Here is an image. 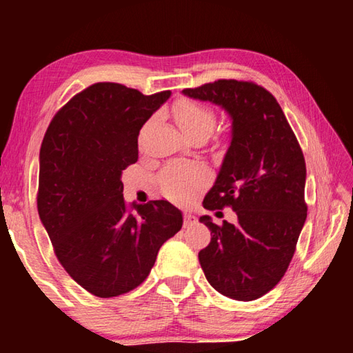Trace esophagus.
I'll use <instances>...</instances> for the list:
<instances>
[{
	"instance_id": "34e87169",
	"label": "esophagus",
	"mask_w": 353,
	"mask_h": 353,
	"mask_svg": "<svg viewBox=\"0 0 353 353\" xmlns=\"http://www.w3.org/2000/svg\"><path fill=\"white\" fill-rule=\"evenodd\" d=\"M194 223H196L194 214H191V213L183 214V227H190V225H193Z\"/></svg>"
}]
</instances>
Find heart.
I'll list each match as a JSON object with an SVG mask.
<instances>
[{"mask_svg":"<svg viewBox=\"0 0 353 353\" xmlns=\"http://www.w3.org/2000/svg\"><path fill=\"white\" fill-rule=\"evenodd\" d=\"M176 119L179 128L185 135L194 132L210 134L216 118L208 107L193 103V101H183L176 109ZM205 181V172L201 166H187V165H171L166 168L160 182H162L163 191L171 198L181 199L188 196L191 191L201 187Z\"/></svg>","mask_w":353,"mask_h":353,"instance_id":"heart-1","label":"heart"}]
</instances>
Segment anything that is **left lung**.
Segmentation results:
<instances>
[{"label": "left lung", "mask_w": 353, "mask_h": 353, "mask_svg": "<svg viewBox=\"0 0 353 353\" xmlns=\"http://www.w3.org/2000/svg\"><path fill=\"white\" fill-rule=\"evenodd\" d=\"M182 93L219 105L232 119L229 149L202 204L232 207L238 223L201 216L212 232L201 268L223 296L255 301L285 276L305 224V159L282 107L256 83L219 79Z\"/></svg>", "instance_id": "obj_1"}]
</instances>
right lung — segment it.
I'll use <instances>...</instances> for the list:
<instances>
[{
  "mask_svg": "<svg viewBox=\"0 0 353 353\" xmlns=\"http://www.w3.org/2000/svg\"><path fill=\"white\" fill-rule=\"evenodd\" d=\"M170 97L93 83L56 113L41 141L40 221L65 271L98 297L145 282L159 249L182 229V212L168 201L128 205L123 198L140 129Z\"/></svg>",
  "mask_w": 353,
  "mask_h": 353,
  "instance_id": "1",
  "label": "right lung"
}]
</instances>
